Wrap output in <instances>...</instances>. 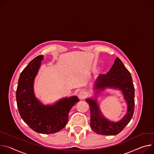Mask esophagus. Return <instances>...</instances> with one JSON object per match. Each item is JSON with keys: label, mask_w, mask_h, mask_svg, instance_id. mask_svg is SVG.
I'll use <instances>...</instances> for the list:
<instances>
[{"label": "esophagus", "mask_w": 154, "mask_h": 154, "mask_svg": "<svg viewBox=\"0 0 154 154\" xmlns=\"http://www.w3.org/2000/svg\"><path fill=\"white\" fill-rule=\"evenodd\" d=\"M86 96H87V94L84 91H81L78 95V97L80 99H84L86 97Z\"/></svg>", "instance_id": "1"}]
</instances>
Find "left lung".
<instances>
[{"mask_svg": "<svg viewBox=\"0 0 154 154\" xmlns=\"http://www.w3.org/2000/svg\"><path fill=\"white\" fill-rule=\"evenodd\" d=\"M106 88L119 89L122 91L128 105L127 114L118 122H111L101 114L97 101L86 99L91 111V126L97 134L116 135L120 133L130 122L134 110V88L130 73L121 60L117 57L109 71L100 75L95 83V89L103 90Z\"/></svg>", "mask_w": 154, "mask_h": 154, "instance_id": "left-lung-1", "label": "left lung"}]
</instances>
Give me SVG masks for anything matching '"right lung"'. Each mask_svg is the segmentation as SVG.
<instances>
[{
    "label": "right lung",
    "mask_w": 154,
    "mask_h": 154,
    "mask_svg": "<svg viewBox=\"0 0 154 154\" xmlns=\"http://www.w3.org/2000/svg\"><path fill=\"white\" fill-rule=\"evenodd\" d=\"M43 59V56H37L23 70L16 97L18 111L24 122L37 133L52 134L64 128L68 122V113L79 99L73 96L62 99L55 105L45 106L35 97L33 81Z\"/></svg>",
    "instance_id": "add662e5"
}]
</instances>
